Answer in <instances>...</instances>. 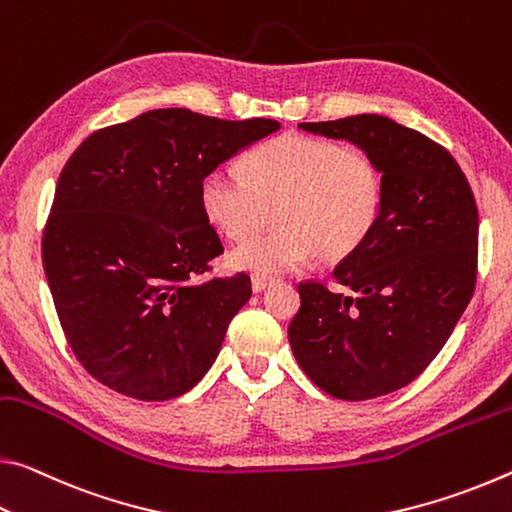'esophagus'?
<instances>
[{"label":"esophagus","instance_id":"1","mask_svg":"<svg viewBox=\"0 0 512 512\" xmlns=\"http://www.w3.org/2000/svg\"><path fill=\"white\" fill-rule=\"evenodd\" d=\"M272 283H274L272 276H261V274L251 276V290L254 292H263L265 288H270Z\"/></svg>","mask_w":512,"mask_h":512}]
</instances>
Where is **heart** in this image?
<instances>
[{"mask_svg":"<svg viewBox=\"0 0 512 512\" xmlns=\"http://www.w3.org/2000/svg\"><path fill=\"white\" fill-rule=\"evenodd\" d=\"M242 177L213 170L199 201L217 231L245 240L229 254L233 270L274 276L313 261L340 263L365 245L381 215L383 172L363 147L286 133L242 161Z\"/></svg>","mask_w":512,"mask_h":512,"instance_id":"obj_1","label":"heart"}]
</instances>
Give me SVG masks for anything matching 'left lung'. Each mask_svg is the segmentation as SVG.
I'll list each match as a JSON object with an SVG mask.
<instances>
[{"instance_id": "left-lung-1", "label": "left lung", "mask_w": 512, "mask_h": 512, "mask_svg": "<svg viewBox=\"0 0 512 512\" xmlns=\"http://www.w3.org/2000/svg\"><path fill=\"white\" fill-rule=\"evenodd\" d=\"M299 127L367 149L381 165L383 204L365 245L333 270L351 295L320 281L299 283L292 354L335 399L388 395L429 367L474 295L472 188L445 147L390 117L365 113Z\"/></svg>"}]
</instances>
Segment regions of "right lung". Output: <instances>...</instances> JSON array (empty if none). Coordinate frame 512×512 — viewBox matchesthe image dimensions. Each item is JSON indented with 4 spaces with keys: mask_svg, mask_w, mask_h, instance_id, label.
Instances as JSON below:
<instances>
[{
    "mask_svg": "<svg viewBox=\"0 0 512 512\" xmlns=\"http://www.w3.org/2000/svg\"><path fill=\"white\" fill-rule=\"evenodd\" d=\"M158 108L81 142L56 183L43 265L63 333L92 379L140 401L181 397L208 372L251 297L245 272L195 281L224 247L201 179L279 131Z\"/></svg>",
    "mask_w": 512,
    "mask_h": 512,
    "instance_id": "add662e5",
    "label": "right lung"
}]
</instances>
